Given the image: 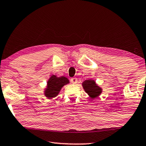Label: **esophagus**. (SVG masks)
<instances>
[{
    "label": "esophagus",
    "instance_id": "1",
    "mask_svg": "<svg viewBox=\"0 0 146 146\" xmlns=\"http://www.w3.org/2000/svg\"><path fill=\"white\" fill-rule=\"evenodd\" d=\"M70 81L72 82V83L76 84V83H78V80H77V78H71Z\"/></svg>",
    "mask_w": 146,
    "mask_h": 146
}]
</instances>
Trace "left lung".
Instances as JSON below:
<instances>
[{"label": "left lung", "mask_w": 146, "mask_h": 146, "mask_svg": "<svg viewBox=\"0 0 146 146\" xmlns=\"http://www.w3.org/2000/svg\"><path fill=\"white\" fill-rule=\"evenodd\" d=\"M83 88L92 99H94L99 96L101 93V88L97 86L96 82L94 80H88L83 83Z\"/></svg>", "instance_id": "obj_1"}]
</instances>
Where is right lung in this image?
Here are the masks:
<instances>
[{"instance_id": "add662e5", "label": "right lung", "mask_w": 146, "mask_h": 146, "mask_svg": "<svg viewBox=\"0 0 146 146\" xmlns=\"http://www.w3.org/2000/svg\"><path fill=\"white\" fill-rule=\"evenodd\" d=\"M67 83H68V80L65 77L57 78L52 76L47 83V88L45 92V96L49 99L54 98L60 92L62 86Z\"/></svg>"}]
</instances>
